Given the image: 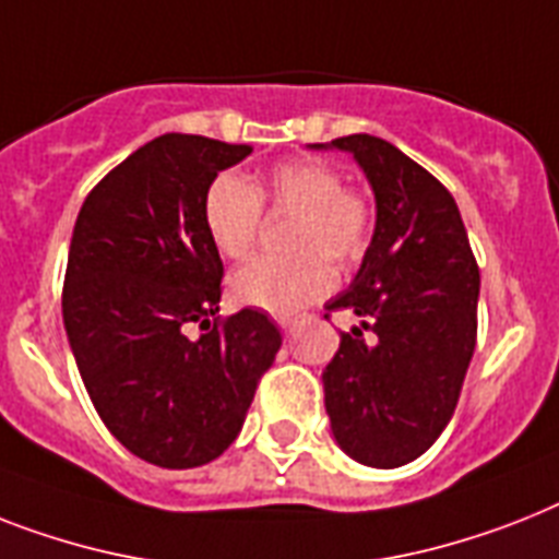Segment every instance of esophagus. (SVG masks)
Instances as JSON below:
<instances>
[{
	"label": "esophagus",
	"mask_w": 559,
	"mask_h": 559,
	"mask_svg": "<svg viewBox=\"0 0 559 559\" xmlns=\"http://www.w3.org/2000/svg\"><path fill=\"white\" fill-rule=\"evenodd\" d=\"M307 321H310V316H287V319H281V326H284V333H295Z\"/></svg>",
	"instance_id": "1"
}]
</instances>
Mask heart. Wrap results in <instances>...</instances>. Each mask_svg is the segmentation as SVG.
Listing matches in <instances>:
<instances>
[{
  "label": "heart",
  "instance_id": "1",
  "mask_svg": "<svg viewBox=\"0 0 559 559\" xmlns=\"http://www.w3.org/2000/svg\"><path fill=\"white\" fill-rule=\"evenodd\" d=\"M293 215L287 229L289 255L258 258L229 278L233 298L252 310L287 316L319 301L333 289V261L353 270L373 238L376 209L361 189L344 183L342 169L316 157L275 163L249 186L224 171L203 192V229L221 255L240 261L258 243L261 215Z\"/></svg>",
  "mask_w": 559,
  "mask_h": 559
}]
</instances>
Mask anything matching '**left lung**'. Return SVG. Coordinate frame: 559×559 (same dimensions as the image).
Wrapping results in <instances>:
<instances>
[{
    "label": "left lung",
    "mask_w": 559,
    "mask_h": 559,
    "mask_svg": "<svg viewBox=\"0 0 559 559\" xmlns=\"http://www.w3.org/2000/svg\"><path fill=\"white\" fill-rule=\"evenodd\" d=\"M330 146L350 152L373 186L376 233L350 287L326 304L324 319H361L324 370L326 416L353 460L399 468L456 411L476 347L479 266L453 194L428 169L373 134Z\"/></svg>",
    "instance_id": "8db88e82"
}]
</instances>
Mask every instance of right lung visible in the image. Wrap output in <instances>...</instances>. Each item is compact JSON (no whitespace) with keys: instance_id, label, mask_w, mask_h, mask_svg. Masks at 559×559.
<instances>
[{"instance_id":"right-lung-1","label":"right lung","mask_w":559,"mask_h":559,"mask_svg":"<svg viewBox=\"0 0 559 559\" xmlns=\"http://www.w3.org/2000/svg\"><path fill=\"white\" fill-rule=\"evenodd\" d=\"M252 152L160 134L85 198L68 249L62 319L91 402L134 456L160 468L217 460L281 350L261 310L217 316L224 264L203 192ZM192 323L207 333L185 335Z\"/></svg>"}]
</instances>
